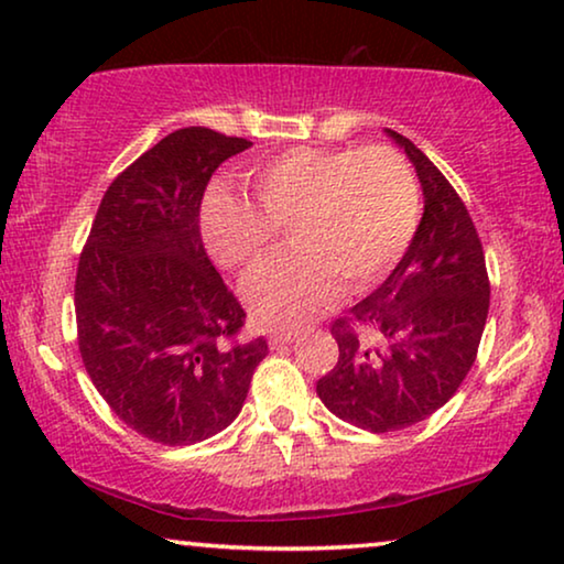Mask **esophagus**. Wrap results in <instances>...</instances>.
Instances as JSON below:
<instances>
[{
	"instance_id": "1",
	"label": "esophagus",
	"mask_w": 564,
	"mask_h": 564,
	"mask_svg": "<svg viewBox=\"0 0 564 564\" xmlns=\"http://www.w3.org/2000/svg\"><path fill=\"white\" fill-rule=\"evenodd\" d=\"M295 338H297V334H292V330H276V334L269 336V346H272V349H282V346L292 344Z\"/></svg>"
}]
</instances>
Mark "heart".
<instances>
[{"label": "heart", "mask_w": 564, "mask_h": 564, "mask_svg": "<svg viewBox=\"0 0 564 564\" xmlns=\"http://www.w3.org/2000/svg\"><path fill=\"white\" fill-rule=\"evenodd\" d=\"M257 207L218 192L207 199L203 236L223 267L251 269L288 230L295 251L243 282V303L264 328H300L346 292L388 276L421 220L419 182L384 145L292 149L249 176Z\"/></svg>", "instance_id": "b5f03b06"}]
</instances>
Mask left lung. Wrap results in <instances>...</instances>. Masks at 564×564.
<instances>
[{"mask_svg":"<svg viewBox=\"0 0 564 564\" xmlns=\"http://www.w3.org/2000/svg\"><path fill=\"white\" fill-rule=\"evenodd\" d=\"M415 166L423 218L403 259L330 328L338 361L315 390L338 419L372 434L436 413L475 365L490 305L482 243L465 203L426 153L384 128Z\"/></svg>","mask_w":564,"mask_h":564,"instance_id":"1","label":"left lung"}]
</instances>
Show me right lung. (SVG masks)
<instances>
[{
	"mask_svg": "<svg viewBox=\"0 0 564 564\" xmlns=\"http://www.w3.org/2000/svg\"><path fill=\"white\" fill-rule=\"evenodd\" d=\"M246 138L182 128L107 187L76 269L79 351L99 395L138 434L205 442L236 421L264 338L238 344L246 313L207 259L199 203Z\"/></svg>",
	"mask_w": 564,
	"mask_h": 564,
	"instance_id": "add662e5",
	"label": "right lung"
}]
</instances>
